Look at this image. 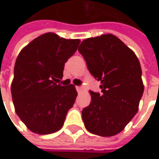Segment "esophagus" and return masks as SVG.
Instances as JSON below:
<instances>
[{
  "label": "esophagus",
  "instance_id": "esophagus-1",
  "mask_svg": "<svg viewBox=\"0 0 159 159\" xmlns=\"http://www.w3.org/2000/svg\"><path fill=\"white\" fill-rule=\"evenodd\" d=\"M76 90H77L78 92H81L82 91V87H76Z\"/></svg>",
  "mask_w": 159,
  "mask_h": 159
}]
</instances>
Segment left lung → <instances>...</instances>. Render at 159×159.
<instances>
[{"mask_svg": "<svg viewBox=\"0 0 159 159\" xmlns=\"http://www.w3.org/2000/svg\"><path fill=\"white\" fill-rule=\"evenodd\" d=\"M79 52L102 89L101 93L90 91L91 103L82 110L85 127L101 137L116 136L138 111L144 89L140 62L112 34L85 39Z\"/></svg>", "mask_w": 159, "mask_h": 159, "instance_id": "1", "label": "left lung"}]
</instances>
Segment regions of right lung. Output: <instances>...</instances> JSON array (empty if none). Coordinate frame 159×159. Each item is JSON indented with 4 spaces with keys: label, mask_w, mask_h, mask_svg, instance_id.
I'll list each match as a JSON object with an SVG mask.
<instances>
[{
    "label": "right lung",
    "mask_w": 159,
    "mask_h": 159,
    "mask_svg": "<svg viewBox=\"0 0 159 159\" xmlns=\"http://www.w3.org/2000/svg\"><path fill=\"white\" fill-rule=\"evenodd\" d=\"M80 43L48 32L32 40L17 56L11 94L16 113L30 131L47 135L64 125L78 93L72 84L56 82L63 78L65 63Z\"/></svg>",
    "instance_id": "add662e5"
}]
</instances>
